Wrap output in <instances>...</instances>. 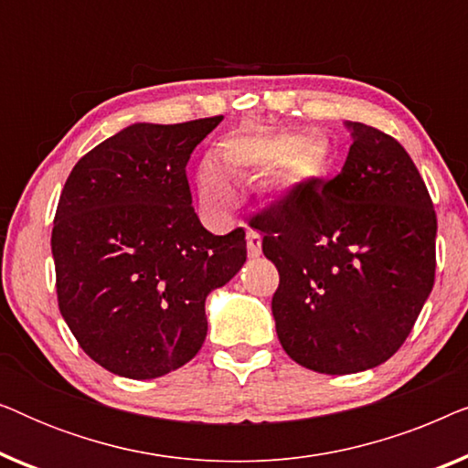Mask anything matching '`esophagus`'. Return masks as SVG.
<instances>
[{
    "instance_id": "obj_1",
    "label": "esophagus",
    "mask_w": 468,
    "mask_h": 468,
    "mask_svg": "<svg viewBox=\"0 0 468 468\" xmlns=\"http://www.w3.org/2000/svg\"><path fill=\"white\" fill-rule=\"evenodd\" d=\"M247 253L249 258H260L261 255V236L253 229L247 234Z\"/></svg>"
}]
</instances>
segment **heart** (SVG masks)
Here are the masks:
<instances>
[{"mask_svg": "<svg viewBox=\"0 0 468 468\" xmlns=\"http://www.w3.org/2000/svg\"><path fill=\"white\" fill-rule=\"evenodd\" d=\"M328 159V144L319 138H300L290 132L232 133L219 144L217 162H202L197 196L207 213L226 217L236 204V191L228 176L247 178L277 172L279 183H304L322 175Z\"/></svg>", "mask_w": 468, "mask_h": 468, "instance_id": "1", "label": "heart"}]
</instances>
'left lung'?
<instances>
[{"label":"left lung","mask_w":468,"mask_h":468,"mask_svg":"<svg viewBox=\"0 0 468 468\" xmlns=\"http://www.w3.org/2000/svg\"><path fill=\"white\" fill-rule=\"evenodd\" d=\"M345 125L354 144L343 170L296 185L251 219L279 271V341L293 362L325 375L389 360L437 268V215L413 159L375 127Z\"/></svg>","instance_id":"8db88e82"}]
</instances>
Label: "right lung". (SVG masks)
Masks as SVG:
<instances>
[{"mask_svg": "<svg viewBox=\"0 0 468 468\" xmlns=\"http://www.w3.org/2000/svg\"><path fill=\"white\" fill-rule=\"evenodd\" d=\"M219 117L133 123L79 159L57 204L59 311L82 351L155 379L200 351L207 296L247 261L245 229L210 234L191 207V153Z\"/></svg>", "mask_w": 468, "mask_h": 468, "instance_id": "right-lung-1", "label": "right lung"}]
</instances>
